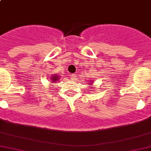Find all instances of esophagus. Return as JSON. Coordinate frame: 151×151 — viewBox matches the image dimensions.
Masks as SVG:
<instances>
[{"mask_svg":"<svg viewBox=\"0 0 151 151\" xmlns=\"http://www.w3.org/2000/svg\"><path fill=\"white\" fill-rule=\"evenodd\" d=\"M71 78L73 79V80H76V74H73L71 76Z\"/></svg>","mask_w":151,"mask_h":151,"instance_id":"34e87169","label":"esophagus"}]
</instances>
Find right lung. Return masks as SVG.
Masks as SVG:
<instances>
[{
    "label": "right lung",
    "mask_w": 151,
    "mask_h": 151,
    "mask_svg": "<svg viewBox=\"0 0 151 151\" xmlns=\"http://www.w3.org/2000/svg\"><path fill=\"white\" fill-rule=\"evenodd\" d=\"M57 79H58V78H57V76H53L52 78V83H55V81H57Z\"/></svg>",
    "instance_id": "1"
}]
</instances>
